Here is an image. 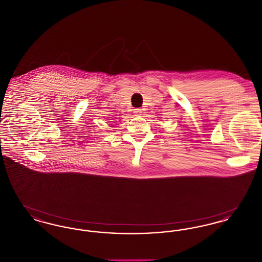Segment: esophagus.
<instances>
[{"label": "esophagus", "mask_w": 262, "mask_h": 262, "mask_svg": "<svg viewBox=\"0 0 262 262\" xmlns=\"http://www.w3.org/2000/svg\"><path fill=\"white\" fill-rule=\"evenodd\" d=\"M135 113H136L137 115H139V114L141 113V110H140V109H135Z\"/></svg>", "instance_id": "obj_1"}]
</instances>
